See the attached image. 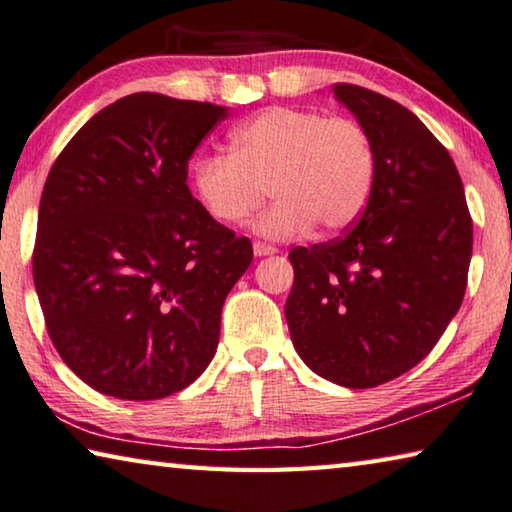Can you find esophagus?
Returning a JSON list of instances; mask_svg holds the SVG:
<instances>
[{
	"label": "esophagus",
	"instance_id": "obj_1",
	"mask_svg": "<svg viewBox=\"0 0 512 512\" xmlns=\"http://www.w3.org/2000/svg\"><path fill=\"white\" fill-rule=\"evenodd\" d=\"M276 249L274 245H267V242H261V240H256L254 242V254L256 256H272V254H276Z\"/></svg>",
	"mask_w": 512,
	"mask_h": 512
}]
</instances>
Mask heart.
Returning <instances> with one entry per match:
<instances>
[{
	"mask_svg": "<svg viewBox=\"0 0 512 512\" xmlns=\"http://www.w3.org/2000/svg\"><path fill=\"white\" fill-rule=\"evenodd\" d=\"M192 188L215 222H247L270 195L279 201L258 231L295 238L349 229L370 204L376 149L354 117L315 108L274 106L231 133V154H201L190 165Z\"/></svg>",
	"mask_w": 512,
	"mask_h": 512,
	"instance_id": "heart-1",
	"label": "heart"
}]
</instances>
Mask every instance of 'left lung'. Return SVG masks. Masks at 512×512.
<instances>
[{
	"label": "left lung",
	"mask_w": 512,
	"mask_h": 512,
	"mask_svg": "<svg viewBox=\"0 0 512 512\" xmlns=\"http://www.w3.org/2000/svg\"><path fill=\"white\" fill-rule=\"evenodd\" d=\"M370 131L376 181L345 236L290 249L292 345L322 379L363 390L429 354L463 304L472 217L445 145L379 92L335 83Z\"/></svg>",
	"instance_id": "8db88e82"
}]
</instances>
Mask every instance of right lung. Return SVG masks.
<instances>
[{
	"mask_svg": "<svg viewBox=\"0 0 512 512\" xmlns=\"http://www.w3.org/2000/svg\"><path fill=\"white\" fill-rule=\"evenodd\" d=\"M224 106L136 92L83 124L49 170L33 283L58 356L108 397L174 395L211 363L245 236L190 195Z\"/></svg>",
	"mask_w": 512,
	"mask_h": 512,
	"instance_id": "add662e5",
	"label": "right lung"
}]
</instances>
